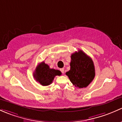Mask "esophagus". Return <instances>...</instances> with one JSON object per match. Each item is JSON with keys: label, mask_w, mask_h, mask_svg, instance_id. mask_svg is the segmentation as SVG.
<instances>
[{"label": "esophagus", "mask_w": 122, "mask_h": 122, "mask_svg": "<svg viewBox=\"0 0 122 122\" xmlns=\"http://www.w3.org/2000/svg\"><path fill=\"white\" fill-rule=\"evenodd\" d=\"M60 70H61V73H63L64 71H65V69H64V68H61Z\"/></svg>", "instance_id": "obj_1"}]
</instances>
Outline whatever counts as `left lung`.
Segmentation results:
<instances>
[{"mask_svg":"<svg viewBox=\"0 0 122 122\" xmlns=\"http://www.w3.org/2000/svg\"><path fill=\"white\" fill-rule=\"evenodd\" d=\"M70 66V69L66 75L76 87H86L93 80L95 76L93 61L81 50L71 55Z\"/></svg>","mask_w":122,"mask_h":122,"instance_id":"obj_1","label":"left lung"}]
</instances>
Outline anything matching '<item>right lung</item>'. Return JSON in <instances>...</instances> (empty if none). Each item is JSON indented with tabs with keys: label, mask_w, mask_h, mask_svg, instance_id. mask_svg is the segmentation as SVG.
Here are the masks:
<instances>
[{
	"label": "right lung",
	"mask_w": 122,
	"mask_h": 122,
	"mask_svg": "<svg viewBox=\"0 0 122 122\" xmlns=\"http://www.w3.org/2000/svg\"><path fill=\"white\" fill-rule=\"evenodd\" d=\"M61 74L60 70L51 69L48 65L43 61L37 66L33 76L42 86H48L52 83L55 76H60Z\"/></svg>",
	"instance_id": "right-lung-1"
}]
</instances>
